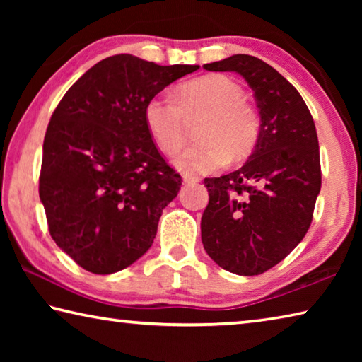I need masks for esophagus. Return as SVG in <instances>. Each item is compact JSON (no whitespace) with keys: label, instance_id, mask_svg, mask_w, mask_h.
I'll return each instance as SVG.
<instances>
[{"label":"esophagus","instance_id":"1","mask_svg":"<svg viewBox=\"0 0 362 362\" xmlns=\"http://www.w3.org/2000/svg\"><path fill=\"white\" fill-rule=\"evenodd\" d=\"M199 182V179L198 177H194V175H183V183H198Z\"/></svg>","mask_w":362,"mask_h":362}]
</instances>
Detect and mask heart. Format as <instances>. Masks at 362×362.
<instances>
[{
  "mask_svg": "<svg viewBox=\"0 0 362 362\" xmlns=\"http://www.w3.org/2000/svg\"><path fill=\"white\" fill-rule=\"evenodd\" d=\"M174 99L155 95L145 103L144 119L151 139L166 153L183 142L185 116L206 115L199 144L177 153L175 169L187 175L209 174L233 159L246 158L259 139L255 110L244 102L241 86L223 75H204L175 89Z\"/></svg>",
  "mask_w": 362,
  "mask_h": 362,
  "instance_id": "1",
  "label": "heart"
}]
</instances>
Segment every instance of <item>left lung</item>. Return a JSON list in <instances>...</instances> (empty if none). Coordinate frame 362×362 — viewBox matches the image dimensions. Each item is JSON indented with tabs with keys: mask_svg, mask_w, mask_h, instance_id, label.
<instances>
[{
	"mask_svg": "<svg viewBox=\"0 0 362 362\" xmlns=\"http://www.w3.org/2000/svg\"><path fill=\"white\" fill-rule=\"evenodd\" d=\"M241 75L260 115L252 155L241 169L204 179L209 204L201 240L218 267L241 276L273 268L303 240L321 189L315 121L298 90L263 60L236 54L203 65Z\"/></svg>",
	"mask_w": 362,
	"mask_h": 362,
	"instance_id": "obj_1",
	"label": "left lung"
}]
</instances>
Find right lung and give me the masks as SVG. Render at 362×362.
Returning <instances> with one entry per match:
<instances>
[{
    "label": "right lung",
    "mask_w": 362,
    "mask_h": 362,
    "mask_svg": "<svg viewBox=\"0 0 362 362\" xmlns=\"http://www.w3.org/2000/svg\"><path fill=\"white\" fill-rule=\"evenodd\" d=\"M198 69L118 54L86 71L54 110L40 199L52 240L88 272L116 273L151 247L182 177L159 155L144 108Z\"/></svg>",
    "instance_id": "right-lung-1"
}]
</instances>
